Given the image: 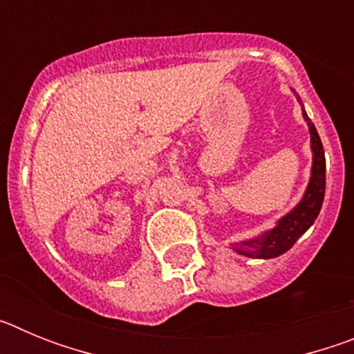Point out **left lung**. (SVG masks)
Returning <instances> with one entry per match:
<instances>
[{
    "mask_svg": "<svg viewBox=\"0 0 354 354\" xmlns=\"http://www.w3.org/2000/svg\"><path fill=\"white\" fill-rule=\"evenodd\" d=\"M294 92V90H292ZM296 93V92H294ZM298 102L301 104V113L305 118L308 133H310V150H312V168L310 179L306 184L301 200L294 205L287 214H283L277 221L273 228L252 237V239L234 243L232 250L239 255L252 259H274L292 248V245L308 228L314 225L319 211L323 207L324 189H326V159H324V149L317 129L306 115L299 95H296Z\"/></svg>",
    "mask_w": 354,
    "mask_h": 354,
    "instance_id": "1",
    "label": "left lung"
}]
</instances>
